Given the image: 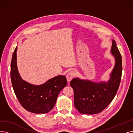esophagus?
<instances>
[{"label": "esophagus", "mask_w": 133, "mask_h": 133, "mask_svg": "<svg viewBox=\"0 0 133 133\" xmlns=\"http://www.w3.org/2000/svg\"><path fill=\"white\" fill-rule=\"evenodd\" d=\"M75 74L74 71H70L69 72H68L67 74V75H66V79H67V81L68 82H70L71 79L73 78V77L75 76Z\"/></svg>", "instance_id": "1"}]
</instances>
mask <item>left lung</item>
Listing matches in <instances>:
<instances>
[{
  "mask_svg": "<svg viewBox=\"0 0 133 133\" xmlns=\"http://www.w3.org/2000/svg\"><path fill=\"white\" fill-rule=\"evenodd\" d=\"M111 52L115 58V65L107 82H94L78 77L70 82L74 92V105L81 114L94 115L102 112L111 103L117 92L122 64L121 55L114 40Z\"/></svg>",
  "mask_w": 133,
  "mask_h": 133,
  "instance_id": "1",
  "label": "left lung"
}]
</instances>
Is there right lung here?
<instances>
[{
    "mask_svg": "<svg viewBox=\"0 0 133 133\" xmlns=\"http://www.w3.org/2000/svg\"><path fill=\"white\" fill-rule=\"evenodd\" d=\"M17 47L13 53L11 62L12 87L19 102L28 111L46 114L54 107L58 94L67 85L65 76L53 77L40 85L30 84L21 77L17 66Z\"/></svg>",
    "mask_w": 133,
    "mask_h": 133,
    "instance_id": "right-lung-1",
    "label": "right lung"
}]
</instances>
